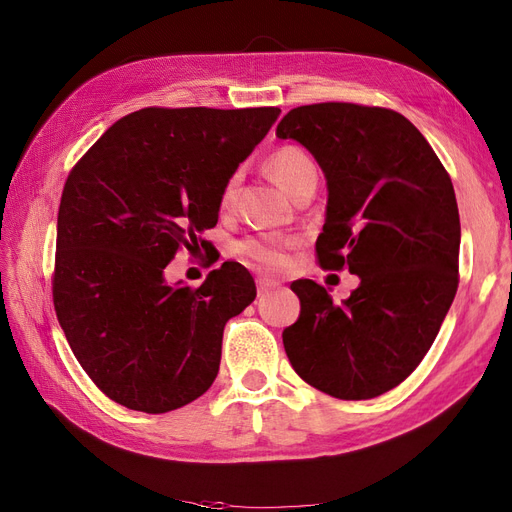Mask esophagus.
Listing matches in <instances>:
<instances>
[{"label": "esophagus", "instance_id": "esophagus-1", "mask_svg": "<svg viewBox=\"0 0 512 512\" xmlns=\"http://www.w3.org/2000/svg\"><path fill=\"white\" fill-rule=\"evenodd\" d=\"M256 286H258V294H269L277 286V282L269 280V277H258Z\"/></svg>", "mask_w": 512, "mask_h": 512}]
</instances>
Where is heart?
Returning <instances> with one entry per match:
<instances>
[{
	"mask_svg": "<svg viewBox=\"0 0 512 512\" xmlns=\"http://www.w3.org/2000/svg\"><path fill=\"white\" fill-rule=\"evenodd\" d=\"M267 168H269L273 181L280 185V188L288 196L297 192L305 181L316 179V164L299 147H280L277 151H273L269 162H267ZM237 185H239L237 173L230 175L228 181L224 183L222 194H220V205L224 209L230 207L232 200H235ZM239 252L245 258L256 260V262H260V265H265L269 269H280L286 265L284 247L275 241L247 239L239 245Z\"/></svg>",
	"mask_w": 512,
	"mask_h": 512,
	"instance_id": "1",
	"label": "heart"
}]
</instances>
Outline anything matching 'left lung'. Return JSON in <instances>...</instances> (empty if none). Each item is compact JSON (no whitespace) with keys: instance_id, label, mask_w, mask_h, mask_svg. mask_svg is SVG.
<instances>
[{"instance_id":"obj_1","label":"left lung","mask_w":512,"mask_h":512,"mask_svg":"<svg viewBox=\"0 0 512 512\" xmlns=\"http://www.w3.org/2000/svg\"><path fill=\"white\" fill-rule=\"evenodd\" d=\"M275 136L303 145L327 179L320 265L361 280L342 303L312 280L292 282L301 314L282 333L288 361L322 393L378 397L423 361L455 299L461 226L451 177L389 108L299 106Z\"/></svg>"}]
</instances>
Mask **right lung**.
Returning <instances> with one entry per match:
<instances>
[{
    "instance_id": "1",
    "label": "right lung",
    "mask_w": 512,
    "mask_h": 512,
    "mask_svg": "<svg viewBox=\"0 0 512 512\" xmlns=\"http://www.w3.org/2000/svg\"><path fill=\"white\" fill-rule=\"evenodd\" d=\"M280 108H143L108 128L64 185L53 303L76 361L130 410L190 404L218 376L224 324L256 297L224 262L198 288L164 269L218 224L220 194Z\"/></svg>"
}]
</instances>
